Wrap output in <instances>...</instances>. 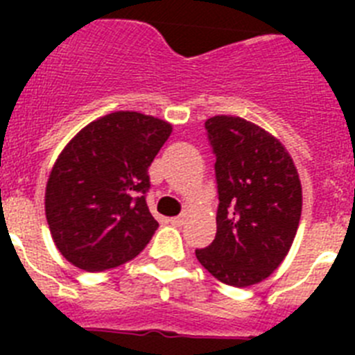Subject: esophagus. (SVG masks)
I'll use <instances>...</instances> for the list:
<instances>
[{"mask_svg":"<svg viewBox=\"0 0 355 355\" xmlns=\"http://www.w3.org/2000/svg\"><path fill=\"white\" fill-rule=\"evenodd\" d=\"M168 222H171L172 225H175V227H180V225L184 224V216H174V218H171Z\"/></svg>","mask_w":355,"mask_h":355,"instance_id":"esophagus-1","label":"esophagus"}]
</instances>
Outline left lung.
<instances>
[{
	"mask_svg": "<svg viewBox=\"0 0 355 355\" xmlns=\"http://www.w3.org/2000/svg\"><path fill=\"white\" fill-rule=\"evenodd\" d=\"M218 192L215 240L196 256L220 283H261L286 258L299 227L302 187L293 159L268 131L231 115L205 122Z\"/></svg>",
	"mask_w": 355,
	"mask_h": 355,
	"instance_id": "8db88e82",
	"label": "left lung"
}]
</instances>
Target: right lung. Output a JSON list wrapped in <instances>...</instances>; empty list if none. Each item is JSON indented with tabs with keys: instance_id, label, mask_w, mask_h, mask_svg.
Here are the masks:
<instances>
[{
	"instance_id": "1",
	"label": "right lung",
	"mask_w": 355,
	"mask_h": 355,
	"mask_svg": "<svg viewBox=\"0 0 355 355\" xmlns=\"http://www.w3.org/2000/svg\"><path fill=\"white\" fill-rule=\"evenodd\" d=\"M171 131L150 115L115 112L65 146L46 187V218L67 261L103 272L142 252L158 229L146 202L147 171Z\"/></svg>"
}]
</instances>
